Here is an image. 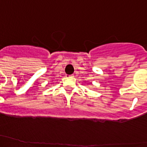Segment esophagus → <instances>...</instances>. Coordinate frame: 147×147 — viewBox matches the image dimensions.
Here are the masks:
<instances>
[{
    "label": "esophagus",
    "mask_w": 147,
    "mask_h": 147,
    "mask_svg": "<svg viewBox=\"0 0 147 147\" xmlns=\"http://www.w3.org/2000/svg\"><path fill=\"white\" fill-rule=\"evenodd\" d=\"M72 77H74L73 75H66V78H72Z\"/></svg>",
    "instance_id": "obj_1"
}]
</instances>
